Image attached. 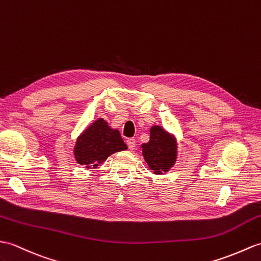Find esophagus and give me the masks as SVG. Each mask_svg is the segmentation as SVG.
Instances as JSON below:
<instances>
[{"mask_svg": "<svg viewBox=\"0 0 261 261\" xmlns=\"http://www.w3.org/2000/svg\"><path fill=\"white\" fill-rule=\"evenodd\" d=\"M126 144H128V148L130 150H133L136 148V139L133 138H129L128 140H126Z\"/></svg>", "mask_w": 261, "mask_h": 261, "instance_id": "34e87169", "label": "esophagus"}]
</instances>
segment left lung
<instances>
[{"instance_id":"1","label":"left lung","mask_w":261,"mask_h":261,"mask_svg":"<svg viewBox=\"0 0 261 261\" xmlns=\"http://www.w3.org/2000/svg\"><path fill=\"white\" fill-rule=\"evenodd\" d=\"M177 139L160 125L150 129V140L141 144L142 155L148 168L154 174L168 172L177 161Z\"/></svg>"}]
</instances>
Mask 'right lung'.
Instances as JSON below:
<instances>
[{
    "mask_svg": "<svg viewBox=\"0 0 261 261\" xmlns=\"http://www.w3.org/2000/svg\"><path fill=\"white\" fill-rule=\"evenodd\" d=\"M126 149L119 130L112 129L106 120L100 118L77 137L73 152L79 165L94 169L112 153Z\"/></svg>",
    "mask_w": 261,
    "mask_h": 261,
    "instance_id": "obj_1",
    "label": "right lung"
}]
</instances>
